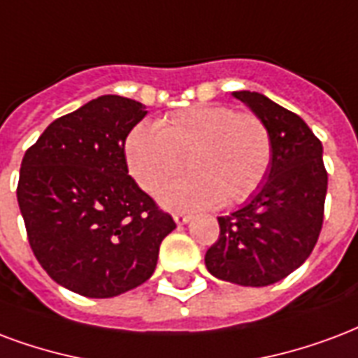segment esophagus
Returning <instances> with one entry per match:
<instances>
[{"label": "esophagus", "mask_w": 358, "mask_h": 358, "mask_svg": "<svg viewBox=\"0 0 358 358\" xmlns=\"http://www.w3.org/2000/svg\"><path fill=\"white\" fill-rule=\"evenodd\" d=\"M189 218H192L189 214H184V213L174 214V222H176L178 226H182V224H187V222H189Z\"/></svg>", "instance_id": "obj_1"}]
</instances>
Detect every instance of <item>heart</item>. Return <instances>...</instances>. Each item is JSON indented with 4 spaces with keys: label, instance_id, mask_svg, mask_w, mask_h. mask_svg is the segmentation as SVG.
Returning <instances> with one entry per match:
<instances>
[{
    "label": "heart",
    "instance_id": "heart-1",
    "mask_svg": "<svg viewBox=\"0 0 358 358\" xmlns=\"http://www.w3.org/2000/svg\"><path fill=\"white\" fill-rule=\"evenodd\" d=\"M132 178L145 193H159L184 169L163 195L171 208L239 205L258 192L273 163V136L266 121L229 106L180 108L155 125H136L125 140Z\"/></svg>",
    "mask_w": 358,
    "mask_h": 358
}]
</instances>
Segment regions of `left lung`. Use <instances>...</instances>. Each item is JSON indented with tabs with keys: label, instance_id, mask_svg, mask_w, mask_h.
I'll use <instances>...</instances> for the list:
<instances>
[{
	"label": "left lung",
	"instance_id": "obj_1",
	"mask_svg": "<svg viewBox=\"0 0 358 358\" xmlns=\"http://www.w3.org/2000/svg\"><path fill=\"white\" fill-rule=\"evenodd\" d=\"M233 96L260 115L273 136V163L264 186L239 210L220 216V235L205 254L216 279L267 287L303 264L319 241L328 172L322 144L294 112L260 92Z\"/></svg>",
	"mask_w": 358,
	"mask_h": 358
}]
</instances>
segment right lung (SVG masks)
Masks as SVG:
<instances>
[{
	"mask_svg": "<svg viewBox=\"0 0 358 358\" xmlns=\"http://www.w3.org/2000/svg\"><path fill=\"white\" fill-rule=\"evenodd\" d=\"M145 113L132 98H94L55 119L24 153L17 199L28 243L71 292L113 298L140 287L176 227L129 176L125 140Z\"/></svg>",
	"mask_w": 358,
	"mask_h": 358,
	"instance_id": "right-lung-1",
	"label": "right lung"
}]
</instances>
